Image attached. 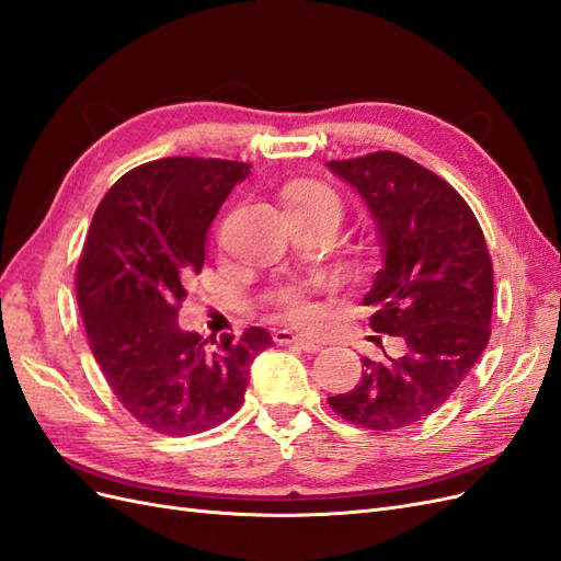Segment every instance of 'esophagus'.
Here are the masks:
<instances>
[{"label": "esophagus", "mask_w": 561, "mask_h": 561, "mask_svg": "<svg viewBox=\"0 0 561 561\" xmlns=\"http://www.w3.org/2000/svg\"><path fill=\"white\" fill-rule=\"evenodd\" d=\"M274 342L276 344H295L297 348L307 351V353H318L322 348L320 339H313V336H307V334H297L293 330H276Z\"/></svg>", "instance_id": "1"}]
</instances>
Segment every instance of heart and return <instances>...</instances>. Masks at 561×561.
<instances>
[{"instance_id": "obj_1", "label": "heart", "mask_w": 561, "mask_h": 561, "mask_svg": "<svg viewBox=\"0 0 561 561\" xmlns=\"http://www.w3.org/2000/svg\"><path fill=\"white\" fill-rule=\"evenodd\" d=\"M304 198H330V201H334V196L328 190H320V186H307V190H299L295 194V201H304ZM276 301H278L283 316L287 320H293V322H309L316 316L313 301L307 295H304V290H299V287H285V290L278 293Z\"/></svg>"}]
</instances>
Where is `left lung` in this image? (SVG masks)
Segmentation results:
<instances>
[{
    "label": "left lung",
    "mask_w": 561,
    "mask_h": 561,
    "mask_svg": "<svg viewBox=\"0 0 561 561\" xmlns=\"http://www.w3.org/2000/svg\"><path fill=\"white\" fill-rule=\"evenodd\" d=\"M377 225L383 266L363 304L375 332L400 336L398 358H363L365 375L330 407L369 431L414 426L443 407L489 344L494 268L468 203L396 151L330 161Z\"/></svg>",
    "instance_id": "obj_1"
}]
</instances>
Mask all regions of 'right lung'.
I'll return each mask as SVG.
<instances>
[{"label":"right lung","mask_w":561,"mask_h":561,"mask_svg":"<svg viewBox=\"0 0 561 561\" xmlns=\"http://www.w3.org/2000/svg\"><path fill=\"white\" fill-rule=\"evenodd\" d=\"M250 165L173 157L133 168L100 201L77 266L93 358L130 416L163 435L210 431L241 410L264 328L206 348L178 309L206 262L213 219Z\"/></svg>","instance_id":"right-lung-1"}]
</instances>
